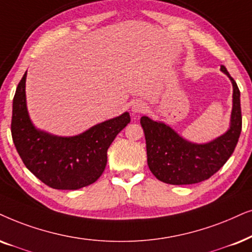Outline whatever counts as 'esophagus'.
<instances>
[{
    "instance_id": "esophagus-1",
    "label": "esophagus",
    "mask_w": 252,
    "mask_h": 252,
    "mask_svg": "<svg viewBox=\"0 0 252 252\" xmlns=\"http://www.w3.org/2000/svg\"><path fill=\"white\" fill-rule=\"evenodd\" d=\"M130 110H132V112L134 114L143 113L147 110V104L143 103V102H135V103H133L132 109H130Z\"/></svg>"
}]
</instances>
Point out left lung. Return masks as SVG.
<instances>
[{"mask_svg":"<svg viewBox=\"0 0 252 252\" xmlns=\"http://www.w3.org/2000/svg\"><path fill=\"white\" fill-rule=\"evenodd\" d=\"M221 71L233 84V109L226 133L206 143L183 138L171 127L143 116L140 119L146 138L147 162L158 181L172 185L200 183L218 172L234 153L242 129L240 90L226 67Z\"/></svg>","mask_w":252,"mask_h":252,"instance_id":"left-lung-1","label":"left lung"}]
</instances>
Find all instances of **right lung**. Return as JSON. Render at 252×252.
Returning <instances> with one entry per match:
<instances>
[{
    "instance_id": "right-lung-1",
    "label": "right lung",
    "mask_w": 252,
    "mask_h": 252,
    "mask_svg": "<svg viewBox=\"0 0 252 252\" xmlns=\"http://www.w3.org/2000/svg\"><path fill=\"white\" fill-rule=\"evenodd\" d=\"M26 73L12 102L11 135L23 163L35 177L57 190H77L100 177L107 149L130 122L128 112L97 124L74 136H58L38 129L26 106Z\"/></svg>"
}]
</instances>
